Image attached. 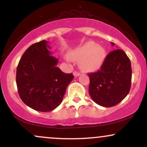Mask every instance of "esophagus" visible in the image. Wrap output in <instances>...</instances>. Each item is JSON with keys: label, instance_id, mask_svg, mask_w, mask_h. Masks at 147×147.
Segmentation results:
<instances>
[{"label": "esophagus", "instance_id": "esophagus-1", "mask_svg": "<svg viewBox=\"0 0 147 147\" xmlns=\"http://www.w3.org/2000/svg\"><path fill=\"white\" fill-rule=\"evenodd\" d=\"M73 75L76 77H79V76L80 75V73H79V72H77V71H75V72H73Z\"/></svg>", "mask_w": 147, "mask_h": 147}]
</instances>
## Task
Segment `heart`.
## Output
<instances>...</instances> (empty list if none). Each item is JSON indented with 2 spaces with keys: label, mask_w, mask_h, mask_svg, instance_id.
I'll list each match as a JSON object with an SVG mask.
<instances>
[{
  "label": "heart",
  "mask_w": 147,
  "mask_h": 147,
  "mask_svg": "<svg viewBox=\"0 0 147 147\" xmlns=\"http://www.w3.org/2000/svg\"><path fill=\"white\" fill-rule=\"evenodd\" d=\"M70 56L72 59L80 61V66L83 70L92 72L98 70L102 65L106 50L95 42L88 41L73 50ZM71 58L67 57L66 59L71 61Z\"/></svg>",
  "instance_id": "b5f03b06"
}]
</instances>
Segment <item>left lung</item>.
I'll use <instances>...</instances> for the list:
<instances>
[{"mask_svg": "<svg viewBox=\"0 0 147 147\" xmlns=\"http://www.w3.org/2000/svg\"><path fill=\"white\" fill-rule=\"evenodd\" d=\"M88 76V92L92 100L99 106L112 107L129 94L132 77L131 61L125 52L117 49L106 56L100 70Z\"/></svg>", "mask_w": 147, "mask_h": 147, "instance_id": "8db88e82", "label": "left lung"}]
</instances>
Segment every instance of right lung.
<instances>
[{"label": "right lung", "mask_w": 147, "mask_h": 147, "mask_svg": "<svg viewBox=\"0 0 147 147\" xmlns=\"http://www.w3.org/2000/svg\"><path fill=\"white\" fill-rule=\"evenodd\" d=\"M49 42L34 43L25 50L16 70V85L24 104L34 110L50 112L63 100L68 84L74 78L57 65L59 59L52 56Z\"/></svg>", "instance_id": "right-lung-1"}]
</instances>
